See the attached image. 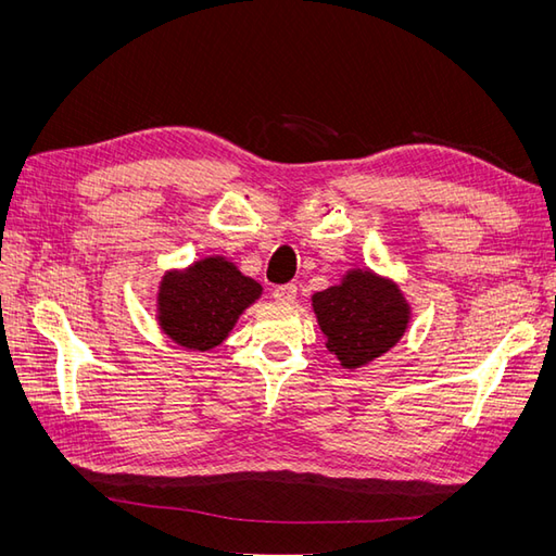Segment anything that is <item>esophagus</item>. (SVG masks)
<instances>
[{"label":"esophagus","mask_w":556,"mask_h":556,"mask_svg":"<svg viewBox=\"0 0 556 556\" xmlns=\"http://www.w3.org/2000/svg\"><path fill=\"white\" fill-rule=\"evenodd\" d=\"M271 296L276 301H282V304H292L296 299V285H278V288H274Z\"/></svg>","instance_id":"esophagus-1"}]
</instances>
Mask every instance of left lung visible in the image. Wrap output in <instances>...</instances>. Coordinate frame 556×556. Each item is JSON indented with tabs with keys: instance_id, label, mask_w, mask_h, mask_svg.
Segmentation results:
<instances>
[{
	"instance_id": "left-lung-1",
	"label": "left lung",
	"mask_w": 556,
	"mask_h": 556,
	"mask_svg": "<svg viewBox=\"0 0 556 556\" xmlns=\"http://www.w3.org/2000/svg\"><path fill=\"white\" fill-rule=\"evenodd\" d=\"M325 345L343 368H362L390 352L410 325L399 282L371 268H350L339 285L311 296Z\"/></svg>"
}]
</instances>
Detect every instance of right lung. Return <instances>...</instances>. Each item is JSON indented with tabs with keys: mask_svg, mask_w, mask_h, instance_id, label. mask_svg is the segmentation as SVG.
<instances>
[{
	"mask_svg": "<svg viewBox=\"0 0 556 556\" xmlns=\"http://www.w3.org/2000/svg\"><path fill=\"white\" fill-rule=\"evenodd\" d=\"M262 285L223 255H208L185 268H169L157 285L155 319L166 339L185 350L208 352L220 345Z\"/></svg>",
	"mask_w": 556,
	"mask_h": 556,
	"instance_id": "1",
	"label": "right lung"
}]
</instances>
